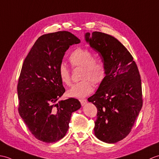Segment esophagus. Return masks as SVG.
<instances>
[{"mask_svg": "<svg viewBox=\"0 0 159 159\" xmlns=\"http://www.w3.org/2000/svg\"><path fill=\"white\" fill-rule=\"evenodd\" d=\"M80 103H81V105H82V106L87 103L86 99H82V100H80Z\"/></svg>", "mask_w": 159, "mask_h": 159, "instance_id": "obj_1", "label": "esophagus"}]
</instances>
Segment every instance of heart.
Returning a JSON list of instances; mask_svg holds the SVG:
<instances>
[{
  "label": "heart",
  "instance_id": "obj_1",
  "mask_svg": "<svg viewBox=\"0 0 159 159\" xmlns=\"http://www.w3.org/2000/svg\"><path fill=\"white\" fill-rule=\"evenodd\" d=\"M69 61L74 67L82 68L81 82L77 83L68 90L70 97L82 98L89 95L93 90V85H98L106 75V67L104 63L96 60L93 53L87 49L77 48L69 56ZM58 75L63 84L70 86L71 84L70 70L64 63L60 65Z\"/></svg>",
  "mask_w": 159,
  "mask_h": 159
}]
</instances>
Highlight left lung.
<instances>
[{
    "mask_svg": "<svg viewBox=\"0 0 159 159\" xmlns=\"http://www.w3.org/2000/svg\"><path fill=\"white\" fill-rule=\"evenodd\" d=\"M85 39L98 52L106 75L88 101L97 108L94 135L105 143H114L127 136L142 107V80L130 52L111 35L86 33Z\"/></svg>",
    "mask_w": 159,
    "mask_h": 159,
    "instance_id": "1",
    "label": "left lung"
}]
</instances>
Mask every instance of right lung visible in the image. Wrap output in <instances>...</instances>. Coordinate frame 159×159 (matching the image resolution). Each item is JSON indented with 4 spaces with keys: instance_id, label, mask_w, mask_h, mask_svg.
Wrapping results in <instances>:
<instances>
[{
    "instance_id": "1",
    "label": "right lung",
    "mask_w": 159,
    "mask_h": 159,
    "mask_svg": "<svg viewBox=\"0 0 159 159\" xmlns=\"http://www.w3.org/2000/svg\"><path fill=\"white\" fill-rule=\"evenodd\" d=\"M80 40L68 31L43 34L24 60L17 84L18 111L39 140L54 143L65 137L72 113L81 107L74 98L59 101L65 89L58 67L65 52Z\"/></svg>"
}]
</instances>
